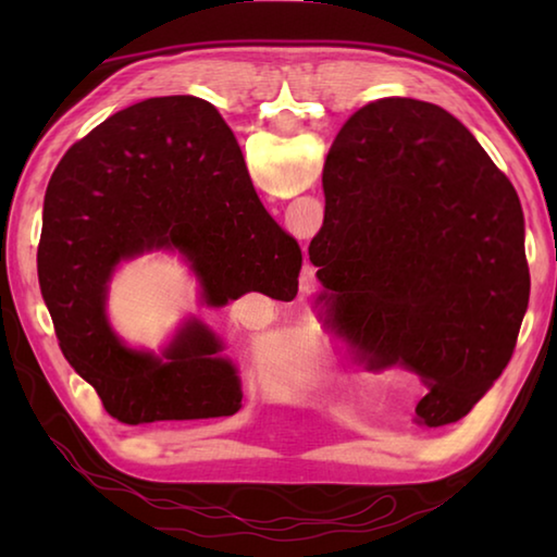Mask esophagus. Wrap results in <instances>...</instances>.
Returning <instances> with one entry per match:
<instances>
[{
	"instance_id": "obj_1",
	"label": "esophagus",
	"mask_w": 557,
	"mask_h": 557,
	"mask_svg": "<svg viewBox=\"0 0 557 557\" xmlns=\"http://www.w3.org/2000/svg\"><path fill=\"white\" fill-rule=\"evenodd\" d=\"M299 285H301V289H312L314 287V270L309 265H305V270H301Z\"/></svg>"
}]
</instances>
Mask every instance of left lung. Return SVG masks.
I'll use <instances>...</instances> for the list:
<instances>
[{
    "label": "left lung",
    "mask_w": 557,
    "mask_h": 557,
    "mask_svg": "<svg viewBox=\"0 0 557 557\" xmlns=\"http://www.w3.org/2000/svg\"><path fill=\"white\" fill-rule=\"evenodd\" d=\"M324 196L309 243L324 314L420 375V425L461 420L511 361L531 295L513 184L447 110L383 98L338 129Z\"/></svg>",
    "instance_id": "8db88e82"
}]
</instances>
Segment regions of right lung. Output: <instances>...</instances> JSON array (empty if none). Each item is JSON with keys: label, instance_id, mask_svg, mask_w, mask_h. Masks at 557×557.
<instances>
[{"label": "right lung", "instance_id": "1", "mask_svg": "<svg viewBox=\"0 0 557 557\" xmlns=\"http://www.w3.org/2000/svg\"><path fill=\"white\" fill-rule=\"evenodd\" d=\"M154 250L184 258L206 307L245 292L297 295V240L260 203L221 112L194 96L129 106L65 152L46 188L36 265L65 361L112 418L143 425L238 412V369L201 319H186L159 356L110 326L117 265Z\"/></svg>", "mask_w": 557, "mask_h": 557}]
</instances>
